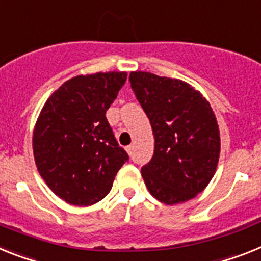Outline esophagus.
<instances>
[{"instance_id": "obj_1", "label": "esophagus", "mask_w": 261, "mask_h": 261, "mask_svg": "<svg viewBox=\"0 0 261 261\" xmlns=\"http://www.w3.org/2000/svg\"><path fill=\"white\" fill-rule=\"evenodd\" d=\"M133 150H134V146H133V144H130V146H127L126 147V151L128 152V155L133 154Z\"/></svg>"}]
</instances>
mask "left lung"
<instances>
[{
  "label": "left lung",
  "mask_w": 261,
  "mask_h": 261,
  "mask_svg": "<svg viewBox=\"0 0 261 261\" xmlns=\"http://www.w3.org/2000/svg\"><path fill=\"white\" fill-rule=\"evenodd\" d=\"M131 89L150 119L154 155L142 167L150 194L164 204L195 198L216 171L220 134L203 95L180 80L130 73Z\"/></svg>",
  "instance_id": "left-lung-1"
}]
</instances>
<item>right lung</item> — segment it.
Masks as SVG:
<instances>
[{
  "label": "right lung",
  "instance_id": "add662e5",
  "mask_svg": "<svg viewBox=\"0 0 261 261\" xmlns=\"http://www.w3.org/2000/svg\"><path fill=\"white\" fill-rule=\"evenodd\" d=\"M126 80V73L117 71L74 76L51 94L39 114L33 133L37 168L69 204L102 200L128 161L106 118Z\"/></svg>",
  "mask_w": 261,
  "mask_h": 261
}]
</instances>
